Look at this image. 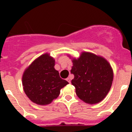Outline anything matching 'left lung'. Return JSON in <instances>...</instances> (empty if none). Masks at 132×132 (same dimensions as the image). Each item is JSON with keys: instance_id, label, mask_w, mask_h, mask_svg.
I'll list each match as a JSON object with an SVG mask.
<instances>
[{"instance_id": "8db88e82", "label": "left lung", "mask_w": 132, "mask_h": 132, "mask_svg": "<svg viewBox=\"0 0 132 132\" xmlns=\"http://www.w3.org/2000/svg\"><path fill=\"white\" fill-rule=\"evenodd\" d=\"M55 63V59L50 54L44 53L35 59L23 73L24 93L31 102L38 105L52 103L59 96L61 89L69 84L63 79L65 78L60 77L59 71L54 68Z\"/></svg>"}]
</instances>
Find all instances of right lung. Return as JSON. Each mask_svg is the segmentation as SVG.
<instances>
[{
    "instance_id": "obj_1",
    "label": "right lung",
    "mask_w": 132,
    "mask_h": 132,
    "mask_svg": "<svg viewBox=\"0 0 132 132\" xmlns=\"http://www.w3.org/2000/svg\"><path fill=\"white\" fill-rule=\"evenodd\" d=\"M71 80L78 97L85 103L101 102L109 92L114 73L109 63L101 56L82 52L80 57L73 58Z\"/></svg>"
}]
</instances>
